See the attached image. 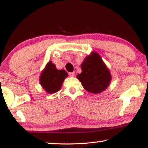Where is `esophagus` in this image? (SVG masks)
<instances>
[{
    "instance_id": "1",
    "label": "esophagus",
    "mask_w": 148,
    "mask_h": 148,
    "mask_svg": "<svg viewBox=\"0 0 148 148\" xmlns=\"http://www.w3.org/2000/svg\"><path fill=\"white\" fill-rule=\"evenodd\" d=\"M69 76H71V77H74L75 75V71L71 72V73H69Z\"/></svg>"
}]
</instances>
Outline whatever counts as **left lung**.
<instances>
[{"mask_svg": "<svg viewBox=\"0 0 148 148\" xmlns=\"http://www.w3.org/2000/svg\"><path fill=\"white\" fill-rule=\"evenodd\" d=\"M82 73L77 75L84 88L89 92L98 94L110 83V72L98 53L93 52L81 64Z\"/></svg>", "mask_w": 148, "mask_h": 148, "instance_id": "left-lung-1", "label": "left lung"}]
</instances>
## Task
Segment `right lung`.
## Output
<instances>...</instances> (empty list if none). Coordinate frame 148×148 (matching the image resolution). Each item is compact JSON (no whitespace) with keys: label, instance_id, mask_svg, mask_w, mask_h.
<instances>
[{"label":"right lung","instance_id":"obj_1","mask_svg":"<svg viewBox=\"0 0 148 148\" xmlns=\"http://www.w3.org/2000/svg\"><path fill=\"white\" fill-rule=\"evenodd\" d=\"M67 77V73L65 70L57 69L55 65L49 62L41 73L40 83L48 93H56L60 90Z\"/></svg>","mask_w":148,"mask_h":148}]
</instances>
